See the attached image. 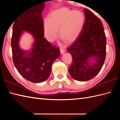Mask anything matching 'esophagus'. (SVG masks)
I'll use <instances>...</instances> for the list:
<instances>
[{
	"mask_svg": "<svg viewBox=\"0 0 120 120\" xmlns=\"http://www.w3.org/2000/svg\"><path fill=\"white\" fill-rule=\"evenodd\" d=\"M65 52V50L64 49H63V48H61L60 49V52L61 54H63V53Z\"/></svg>",
	"mask_w": 120,
	"mask_h": 120,
	"instance_id": "obj_1",
	"label": "esophagus"
}]
</instances>
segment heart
<instances>
[{"label": "heart", "instance_id": "heart-1", "mask_svg": "<svg viewBox=\"0 0 120 120\" xmlns=\"http://www.w3.org/2000/svg\"><path fill=\"white\" fill-rule=\"evenodd\" d=\"M85 23V16L79 10L62 8L53 10L50 14L49 19L43 20L44 35L49 42L57 37L58 29L60 36L68 42H72L81 34Z\"/></svg>", "mask_w": 120, "mask_h": 120}]
</instances>
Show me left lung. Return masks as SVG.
Here are the masks:
<instances>
[{
    "label": "left lung",
    "mask_w": 120,
    "mask_h": 120,
    "mask_svg": "<svg viewBox=\"0 0 120 120\" xmlns=\"http://www.w3.org/2000/svg\"><path fill=\"white\" fill-rule=\"evenodd\" d=\"M85 23L80 35L67 48L73 62L68 68L74 79L85 81L94 78L105 62L106 39L102 22L90 10L85 8ZM93 61L90 63V60Z\"/></svg>",
    "instance_id": "obj_1"
}]
</instances>
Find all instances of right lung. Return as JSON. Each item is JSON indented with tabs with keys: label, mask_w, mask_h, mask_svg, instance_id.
<instances>
[{
	"label": "right lung",
	"mask_w": 120,
	"mask_h": 120,
	"mask_svg": "<svg viewBox=\"0 0 120 120\" xmlns=\"http://www.w3.org/2000/svg\"><path fill=\"white\" fill-rule=\"evenodd\" d=\"M44 6L42 3L26 10L15 19L13 26L11 44L14 64L22 77L34 83L47 79L53 62L60 55L59 48L44 38L42 13ZM23 31L30 33L35 39L29 52L19 47V41Z\"/></svg>",
	"instance_id": "right-lung-1"
}]
</instances>
